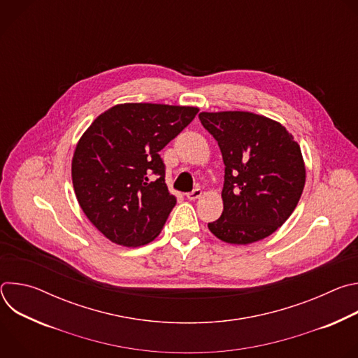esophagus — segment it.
<instances>
[{
    "label": "esophagus",
    "instance_id": "1",
    "mask_svg": "<svg viewBox=\"0 0 358 358\" xmlns=\"http://www.w3.org/2000/svg\"><path fill=\"white\" fill-rule=\"evenodd\" d=\"M201 195H202V189H201V188H195V189H192L191 192L187 194V198H188L189 201H195V199L199 198Z\"/></svg>",
    "mask_w": 358,
    "mask_h": 358
}]
</instances>
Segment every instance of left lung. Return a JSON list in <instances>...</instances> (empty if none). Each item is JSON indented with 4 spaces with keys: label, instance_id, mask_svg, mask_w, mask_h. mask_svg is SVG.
I'll return each mask as SVG.
<instances>
[{
    "label": "left lung",
    "instance_id": "1",
    "mask_svg": "<svg viewBox=\"0 0 358 358\" xmlns=\"http://www.w3.org/2000/svg\"><path fill=\"white\" fill-rule=\"evenodd\" d=\"M225 164L221 217L208 224L224 242L246 245L272 235L294 211L306 181L299 144L278 122L249 112H202Z\"/></svg>",
    "mask_w": 358,
    "mask_h": 358
}]
</instances>
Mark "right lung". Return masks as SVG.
Listing matches in <instances>:
<instances>
[{"label": "right lung", "instance_id": "add662e5", "mask_svg": "<svg viewBox=\"0 0 358 358\" xmlns=\"http://www.w3.org/2000/svg\"><path fill=\"white\" fill-rule=\"evenodd\" d=\"M196 113L189 106L117 105L80 137L72 160L75 194L85 215L108 239L140 246L160 234L177 203L160 151Z\"/></svg>", "mask_w": 358, "mask_h": 358}]
</instances>
